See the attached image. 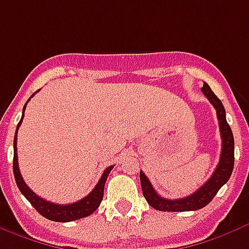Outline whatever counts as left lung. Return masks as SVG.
Returning a JSON list of instances; mask_svg holds the SVG:
<instances>
[{
  "label": "left lung",
  "mask_w": 249,
  "mask_h": 249,
  "mask_svg": "<svg viewBox=\"0 0 249 249\" xmlns=\"http://www.w3.org/2000/svg\"><path fill=\"white\" fill-rule=\"evenodd\" d=\"M203 95L210 100L213 108L216 109V116L219 121V129H220V136H222V153H220V160L213 176L204 185H202L195 191L194 194L189 195L186 198L181 199H166L162 198L157 194V191L153 189L152 183L149 182L148 177L140 171V181H141V187H142V194L145 199L153 209L158 211H195V210L203 209L204 206L213 200V198L216 195L219 189L223 185H226L232 174L233 170V134L232 130L228 125L226 120V109L223 107L222 101L219 100L218 96L211 91L207 83H204L203 88H200Z\"/></svg>",
  "instance_id": "8db88e82"
}]
</instances>
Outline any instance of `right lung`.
Masks as SVG:
<instances>
[{
  "label": "right lung",
  "mask_w": 249,
  "mask_h": 249,
  "mask_svg": "<svg viewBox=\"0 0 249 249\" xmlns=\"http://www.w3.org/2000/svg\"><path fill=\"white\" fill-rule=\"evenodd\" d=\"M36 93H33L31 97L34 96ZM30 100V99H29ZM23 107V112H22V117L19 120V123L17 125L16 129V136H14V158H13V173H14V178H16L17 186L21 191L23 196L26 198L31 203V206L38 211V213L45 216V218L50 219V220H54V222H72V220H78V219L86 218L88 215H91L95 210L100 206L101 200H103V195H104V185H106L107 178L110 170L113 169V166L107 167L103 176H101L100 181L97 182V185L95 186V189L87 195L84 196L83 199L75 202L71 204H56L51 203L49 200L42 199L40 196L30 190V187L25 183L23 178L21 176V171L18 167V156H17V133H18V128L21 126L22 119L25 116V108H26L27 103Z\"/></svg>",
  "instance_id": "1"
}]
</instances>
